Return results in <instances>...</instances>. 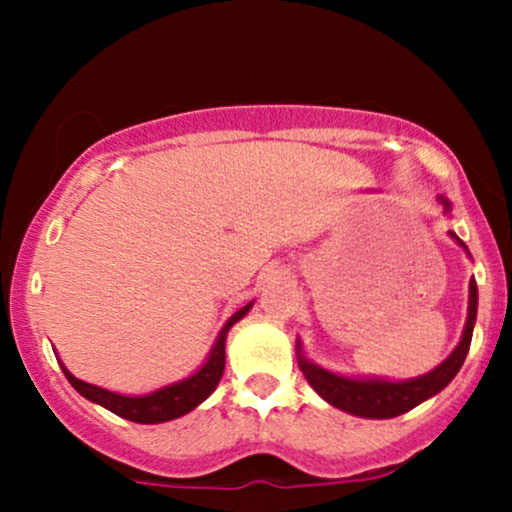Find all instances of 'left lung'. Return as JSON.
<instances>
[{
	"label": "left lung",
	"mask_w": 512,
	"mask_h": 512,
	"mask_svg": "<svg viewBox=\"0 0 512 512\" xmlns=\"http://www.w3.org/2000/svg\"><path fill=\"white\" fill-rule=\"evenodd\" d=\"M445 211H450V202L445 197H438ZM450 238H455L457 243L467 250V245L462 243L455 233L450 231ZM477 281H469V308H467V322H464V332L460 344L455 346V351L445 358L440 366H436L431 373L419 375V378L411 380H380V378H346V375L330 373V370L315 366L308 358L303 356L301 342L296 344L298 349V366H301L305 380L310 387L320 395L325 402H330L332 407L349 411L354 416H363V419H392V416L404 414V411L414 409L416 404L426 402L428 397L438 395L445 385L450 383L457 375V370L462 368L464 358H467L469 344H472V332L474 322H477Z\"/></svg>",
	"instance_id": "8db88e82"
}]
</instances>
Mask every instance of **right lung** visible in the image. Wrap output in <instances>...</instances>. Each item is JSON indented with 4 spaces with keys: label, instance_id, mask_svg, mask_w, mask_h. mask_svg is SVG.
Listing matches in <instances>:
<instances>
[{
    "label": "right lung",
    "instance_id": "right-lung-1",
    "mask_svg": "<svg viewBox=\"0 0 512 512\" xmlns=\"http://www.w3.org/2000/svg\"><path fill=\"white\" fill-rule=\"evenodd\" d=\"M250 308L252 303H248L245 308H240L238 313L228 317V322L223 325L219 339H216L214 349H211L209 358L204 361V366L199 368L197 373H192L190 378L180 380V383L166 385L161 387V390L149 392V395H142V397L117 395V392L103 390V387L88 385L84 380L74 378V375L64 366L62 370L81 397L101 404V407L113 411L117 416H122V419L134 421V424H163V421H173L178 419V416L187 414V411L199 407V404H202L204 399L216 390V385H219L223 375V366H226V334L233 325H236L240 317L250 313Z\"/></svg>",
    "mask_w": 512,
    "mask_h": 512
}]
</instances>
